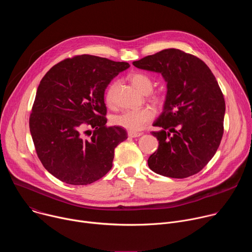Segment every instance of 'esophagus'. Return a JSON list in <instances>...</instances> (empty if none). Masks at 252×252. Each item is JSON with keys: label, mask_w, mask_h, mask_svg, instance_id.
<instances>
[{"label": "esophagus", "mask_w": 252, "mask_h": 252, "mask_svg": "<svg viewBox=\"0 0 252 252\" xmlns=\"http://www.w3.org/2000/svg\"><path fill=\"white\" fill-rule=\"evenodd\" d=\"M127 134H128L129 137H137V136H140V135H141L140 132H137V131H130V130L127 132Z\"/></svg>", "instance_id": "1"}]
</instances>
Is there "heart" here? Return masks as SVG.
<instances>
[{"mask_svg": "<svg viewBox=\"0 0 252 252\" xmlns=\"http://www.w3.org/2000/svg\"><path fill=\"white\" fill-rule=\"evenodd\" d=\"M131 85L141 94H148L153 91L154 83L153 80L146 74L134 73L128 77ZM116 85H112L107 89L104 99L107 104H113L114 102V93ZM155 117V113L151 109H142L136 111H126L114 118V124L122 126L130 131L140 130L146 124L150 123Z\"/></svg>", "mask_w": 252, "mask_h": 252, "instance_id": "1", "label": "heart"}]
</instances>
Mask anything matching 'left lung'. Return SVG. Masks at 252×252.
Here are the masks:
<instances>
[{
    "instance_id": "8db88e82",
    "label": "left lung",
    "mask_w": 252,
    "mask_h": 252,
    "mask_svg": "<svg viewBox=\"0 0 252 252\" xmlns=\"http://www.w3.org/2000/svg\"><path fill=\"white\" fill-rule=\"evenodd\" d=\"M138 68L166 82L163 109L153 126L158 150L149 158L158 174L186 178L200 171L217 153L223 134L225 101L217 79L200 59L166 49L135 61Z\"/></svg>"
}]
</instances>
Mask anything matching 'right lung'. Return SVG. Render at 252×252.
Returning <instances> with one entry per match:
<instances>
[{
	"label": "right lung",
	"mask_w": 252,
	"mask_h": 252,
	"mask_svg": "<svg viewBox=\"0 0 252 252\" xmlns=\"http://www.w3.org/2000/svg\"><path fill=\"white\" fill-rule=\"evenodd\" d=\"M128 67L126 62L82 55L55 64L42 79L30 131L41 162L63 183L90 185L113 167L115 149L127 133L105 126L104 91Z\"/></svg>",
	"instance_id": "obj_1"
}]
</instances>
